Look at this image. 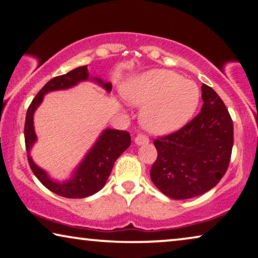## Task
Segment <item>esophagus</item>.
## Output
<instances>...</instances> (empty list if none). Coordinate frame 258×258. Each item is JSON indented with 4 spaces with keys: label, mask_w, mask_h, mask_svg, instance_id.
Returning a JSON list of instances; mask_svg holds the SVG:
<instances>
[{
    "label": "esophagus",
    "mask_w": 258,
    "mask_h": 258,
    "mask_svg": "<svg viewBox=\"0 0 258 258\" xmlns=\"http://www.w3.org/2000/svg\"><path fill=\"white\" fill-rule=\"evenodd\" d=\"M134 142L137 145H146L149 142V139L146 136H142V134H138V136L134 138Z\"/></svg>",
    "instance_id": "1"
}]
</instances>
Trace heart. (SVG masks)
<instances>
[{
    "instance_id": "heart-1",
    "label": "heart",
    "mask_w": 258,
    "mask_h": 258,
    "mask_svg": "<svg viewBox=\"0 0 258 258\" xmlns=\"http://www.w3.org/2000/svg\"><path fill=\"white\" fill-rule=\"evenodd\" d=\"M131 104L144 106L140 120L149 133L163 136L185 124L197 109L199 90L177 73L156 69L131 80L122 87Z\"/></svg>"
}]
</instances>
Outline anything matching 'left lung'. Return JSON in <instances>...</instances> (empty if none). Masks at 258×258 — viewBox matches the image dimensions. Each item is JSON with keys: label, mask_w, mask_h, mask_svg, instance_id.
I'll return each instance as SVG.
<instances>
[{"label": "left lung", "mask_w": 258, "mask_h": 258, "mask_svg": "<svg viewBox=\"0 0 258 258\" xmlns=\"http://www.w3.org/2000/svg\"><path fill=\"white\" fill-rule=\"evenodd\" d=\"M202 111L176 132L154 141L157 159L152 182L172 199L205 194L227 171L234 142L233 120L212 88L202 86Z\"/></svg>", "instance_id": "8db88e82"}]
</instances>
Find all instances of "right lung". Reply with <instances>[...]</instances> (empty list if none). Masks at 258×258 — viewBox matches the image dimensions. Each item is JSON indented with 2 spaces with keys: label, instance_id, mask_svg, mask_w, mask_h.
Instances as JSON below:
<instances>
[{
  "label": "right lung",
  "instance_id": "add662e5",
  "mask_svg": "<svg viewBox=\"0 0 258 258\" xmlns=\"http://www.w3.org/2000/svg\"><path fill=\"white\" fill-rule=\"evenodd\" d=\"M88 80H89V73H88L87 66L78 67L67 74L49 80L31 102L28 112H26L24 138L31 170L44 186L61 197L84 198L98 192L105 185L106 179L109 178L116 160L131 145V136L126 131L104 130L99 136L98 140L88 152L82 162L75 169L72 178L62 183L49 178L46 171L33 162L32 157L30 156V149L37 141V136L33 127V114L37 107L43 102L44 96L49 91L68 89V88L76 86L79 82ZM94 81L101 84L107 92L112 89L110 82H104L98 78H95Z\"/></svg>",
  "mask_w": 258,
  "mask_h": 258
}]
</instances>
